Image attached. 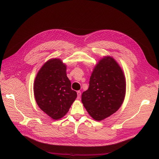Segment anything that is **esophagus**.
Instances as JSON below:
<instances>
[{
  "label": "esophagus",
  "mask_w": 159,
  "mask_h": 159,
  "mask_svg": "<svg viewBox=\"0 0 159 159\" xmlns=\"http://www.w3.org/2000/svg\"><path fill=\"white\" fill-rule=\"evenodd\" d=\"M80 96H81V92L80 91H77V98H80Z\"/></svg>",
  "instance_id": "34e87169"
}]
</instances>
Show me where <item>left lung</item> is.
<instances>
[{
    "instance_id": "left-lung-1",
    "label": "left lung",
    "mask_w": 159,
    "mask_h": 159,
    "mask_svg": "<svg viewBox=\"0 0 159 159\" xmlns=\"http://www.w3.org/2000/svg\"><path fill=\"white\" fill-rule=\"evenodd\" d=\"M126 83L119 64L105 56L95 66L88 90L82 94V102L94 120L101 121L117 111L126 95Z\"/></svg>"
}]
</instances>
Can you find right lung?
Segmentation results:
<instances>
[{
  "instance_id": "add662e5",
  "label": "right lung",
  "mask_w": 159,
  "mask_h": 159,
  "mask_svg": "<svg viewBox=\"0 0 159 159\" xmlns=\"http://www.w3.org/2000/svg\"><path fill=\"white\" fill-rule=\"evenodd\" d=\"M67 77L66 65L60 58H51L38 71L33 91L37 105L54 120L62 118L68 112L77 97L71 88Z\"/></svg>"
}]
</instances>
